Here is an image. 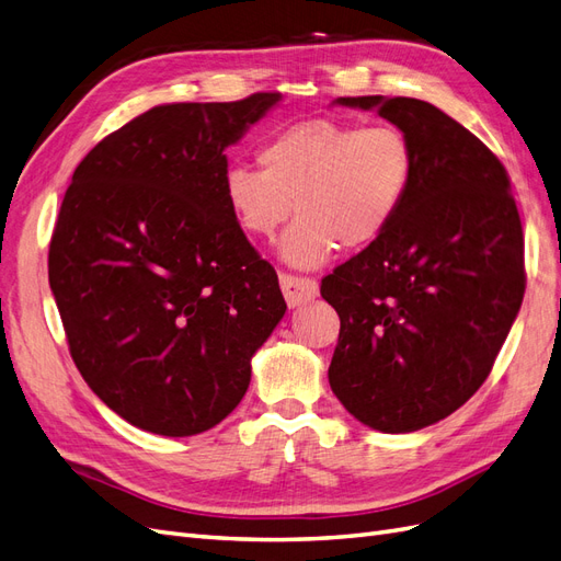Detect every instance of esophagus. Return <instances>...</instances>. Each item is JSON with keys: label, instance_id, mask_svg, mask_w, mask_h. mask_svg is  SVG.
Wrapping results in <instances>:
<instances>
[{"label": "esophagus", "instance_id": "34e87169", "mask_svg": "<svg viewBox=\"0 0 561 561\" xmlns=\"http://www.w3.org/2000/svg\"><path fill=\"white\" fill-rule=\"evenodd\" d=\"M280 290L285 295L287 307H299L318 297V283L309 276H295V274H280Z\"/></svg>", "mask_w": 561, "mask_h": 561}]
</instances>
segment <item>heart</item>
Returning a JSON list of instances; mask_svg holds the SVG:
<instances>
[{"instance_id":"b5f03b06","label":"heart","mask_w":561,"mask_h":561,"mask_svg":"<svg viewBox=\"0 0 561 561\" xmlns=\"http://www.w3.org/2000/svg\"><path fill=\"white\" fill-rule=\"evenodd\" d=\"M263 171L231 165L222 196L245 233L268 239L293 210L280 254L295 266L330 262L339 245L365 250L396 222L410 198L414 145L396 124L358 126L307 118L271 135L257 149Z\"/></svg>"}]
</instances>
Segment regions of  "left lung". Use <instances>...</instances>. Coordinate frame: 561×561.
Returning a JSON list of instances; mask_svg holds the SVG:
<instances>
[{
	"label": "left lung",
	"mask_w": 561,
	"mask_h": 561,
	"mask_svg": "<svg viewBox=\"0 0 561 561\" xmlns=\"http://www.w3.org/2000/svg\"><path fill=\"white\" fill-rule=\"evenodd\" d=\"M377 110L414 145L398 219L322 278L342 320L330 386L381 433H414L468 402L494 367L524 297V236L511 178L480 138L416 98H336Z\"/></svg>",
	"instance_id": "left-lung-1"
}]
</instances>
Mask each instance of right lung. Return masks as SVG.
Wrapping results in <instances>:
<instances>
[{"label":"right lung","mask_w":561,"mask_h":561,"mask_svg":"<svg viewBox=\"0 0 561 561\" xmlns=\"http://www.w3.org/2000/svg\"><path fill=\"white\" fill-rule=\"evenodd\" d=\"M280 100L159 105L77 165L48 283L83 381L133 426L186 437L245 396L285 316L274 266L231 217L225 149Z\"/></svg>","instance_id":"obj_1"}]
</instances>
